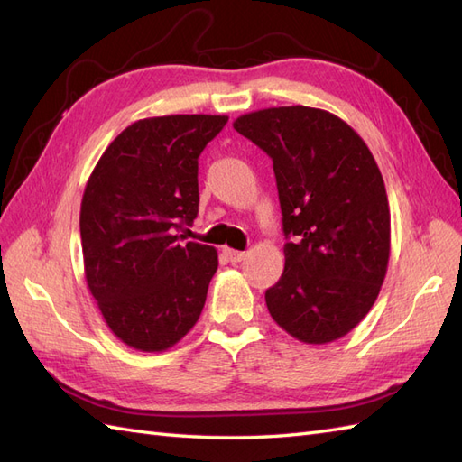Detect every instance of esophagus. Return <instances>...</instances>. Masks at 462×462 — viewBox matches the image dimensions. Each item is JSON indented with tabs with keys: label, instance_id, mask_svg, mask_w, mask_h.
<instances>
[{
	"label": "esophagus",
	"instance_id": "34e87169",
	"mask_svg": "<svg viewBox=\"0 0 462 462\" xmlns=\"http://www.w3.org/2000/svg\"><path fill=\"white\" fill-rule=\"evenodd\" d=\"M224 255L228 257L230 263H238L245 257V252H238V250H232V247H224Z\"/></svg>",
	"mask_w": 462,
	"mask_h": 462
}]
</instances>
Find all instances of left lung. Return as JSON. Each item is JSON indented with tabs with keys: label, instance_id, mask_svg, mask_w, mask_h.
I'll return each instance as SVG.
<instances>
[{
	"label": "left lung",
	"instance_id": "left-lung-1",
	"mask_svg": "<svg viewBox=\"0 0 462 462\" xmlns=\"http://www.w3.org/2000/svg\"><path fill=\"white\" fill-rule=\"evenodd\" d=\"M234 128L273 160L285 271L267 289L273 320L304 344L349 334L381 292L390 208L381 170L339 116L294 105L242 115Z\"/></svg>",
	"mask_w": 462,
	"mask_h": 462
}]
</instances>
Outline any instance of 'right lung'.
Listing matches in <instances>:
<instances>
[{"instance_id":"right-lung-1","label":"right lung","mask_w":462,"mask_h":462,"mask_svg":"<svg viewBox=\"0 0 462 462\" xmlns=\"http://www.w3.org/2000/svg\"><path fill=\"white\" fill-rule=\"evenodd\" d=\"M226 115H168L126 126L91 171L79 210L88 289L111 332L138 351L187 336L218 254L180 234L199 212V156Z\"/></svg>"}]
</instances>
